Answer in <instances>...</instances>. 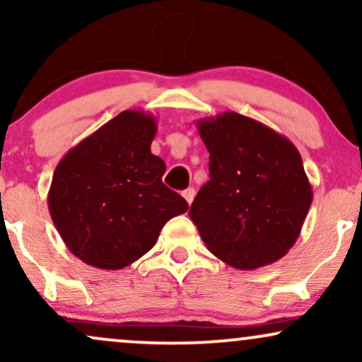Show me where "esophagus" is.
Listing matches in <instances>:
<instances>
[{"mask_svg":"<svg viewBox=\"0 0 362 362\" xmlns=\"http://www.w3.org/2000/svg\"><path fill=\"white\" fill-rule=\"evenodd\" d=\"M182 195H184V199L187 202H189V206H190V204H192L194 197H195V190L192 189V187H189V189H185L184 192H182Z\"/></svg>","mask_w":362,"mask_h":362,"instance_id":"esophagus-1","label":"esophagus"}]
</instances>
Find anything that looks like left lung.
Returning a JSON list of instances; mask_svg holds the SVG:
<instances>
[{
  "instance_id": "left-lung-1",
  "label": "left lung",
  "mask_w": 362,
  "mask_h": 362,
  "mask_svg": "<svg viewBox=\"0 0 362 362\" xmlns=\"http://www.w3.org/2000/svg\"><path fill=\"white\" fill-rule=\"evenodd\" d=\"M209 180L189 216L219 260L253 271L296 243L313 201L300 151L286 136L236 112L197 120Z\"/></svg>"
}]
</instances>
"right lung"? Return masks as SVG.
<instances>
[{"instance_id":"obj_1","label":"right lung","mask_w":362,"mask_h":362,"mask_svg":"<svg viewBox=\"0 0 362 362\" xmlns=\"http://www.w3.org/2000/svg\"><path fill=\"white\" fill-rule=\"evenodd\" d=\"M156 127L151 114L120 112L54 170L49 213L66 247L91 267H127L155 247L168 219L189 209L161 182L167 165L151 153Z\"/></svg>"}]
</instances>
